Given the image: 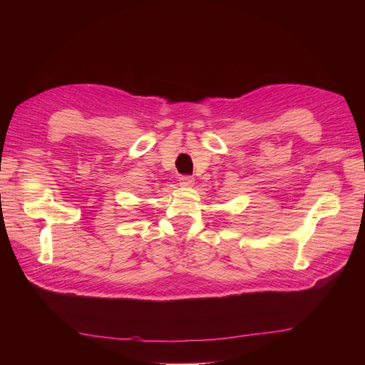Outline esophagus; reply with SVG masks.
Returning <instances> with one entry per match:
<instances>
[{
  "label": "esophagus",
  "instance_id": "1",
  "mask_svg": "<svg viewBox=\"0 0 365 365\" xmlns=\"http://www.w3.org/2000/svg\"><path fill=\"white\" fill-rule=\"evenodd\" d=\"M195 178L191 175H182L180 177V185H185V187H188V185H193Z\"/></svg>",
  "mask_w": 365,
  "mask_h": 365
}]
</instances>
